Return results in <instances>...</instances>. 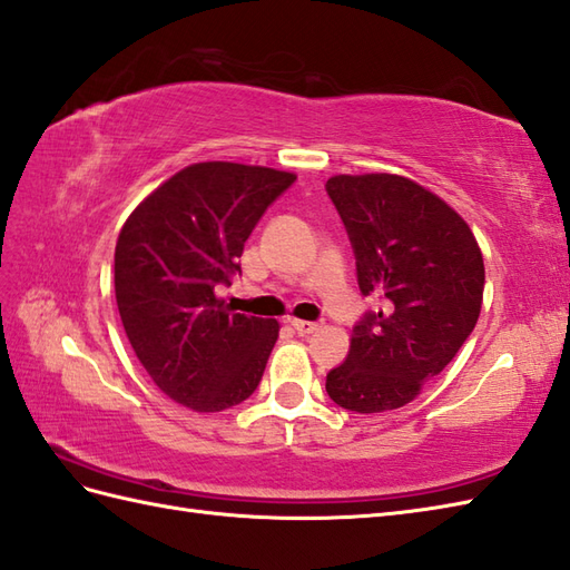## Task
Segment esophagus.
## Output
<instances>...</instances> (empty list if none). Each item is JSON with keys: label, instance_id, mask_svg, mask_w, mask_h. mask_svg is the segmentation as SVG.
I'll list each match as a JSON object with an SVG mask.
<instances>
[{"label": "esophagus", "instance_id": "1", "mask_svg": "<svg viewBox=\"0 0 570 570\" xmlns=\"http://www.w3.org/2000/svg\"><path fill=\"white\" fill-rule=\"evenodd\" d=\"M288 325L294 327L298 334H313L320 330L317 323H311V320H298V317H288Z\"/></svg>", "mask_w": 570, "mask_h": 570}]
</instances>
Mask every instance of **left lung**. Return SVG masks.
<instances>
[{
  "label": "left lung",
  "instance_id": "obj_1",
  "mask_svg": "<svg viewBox=\"0 0 570 570\" xmlns=\"http://www.w3.org/2000/svg\"><path fill=\"white\" fill-rule=\"evenodd\" d=\"M325 187L352 240L361 294L383 303L354 327L327 395L358 414L400 410L472 334L484 257L464 218L404 175H334Z\"/></svg>",
  "mask_w": 570,
  "mask_h": 570
}]
</instances>
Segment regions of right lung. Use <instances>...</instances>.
Listing matches in <instances>:
<instances>
[{
  "label": "right lung",
  "instance_id": "1",
  "mask_svg": "<svg viewBox=\"0 0 570 570\" xmlns=\"http://www.w3.org/2000/svg\"><path fill=\"white\" fill-rule=\"evenodd\" d=\"M294 173L207 160L144 197L115 245V298L127 340L156 387L187 410L214 414L255 392L276 320L228 313L230 284L259 216Z\"/></svg>",
  "mask_w": 570,
  "mask_h": 570
}]
</instances>
